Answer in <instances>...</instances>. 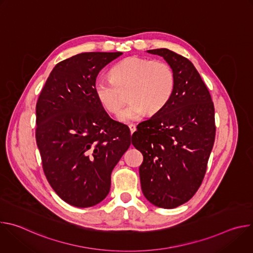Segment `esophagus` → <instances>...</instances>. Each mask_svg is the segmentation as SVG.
Returning a JSON list of instances; mask_svg holds the SVG:
<instances>
[{
  "label": "esophagus",
  "mask_w": 253,
  "mask_h": 253,
  "mask_svg": "<svg viewBox=\"0 0 253 253\" xmlns=\"http://www.w3.org/2000/svg\"><path fill=\"white\" fill-rule=\"evenodd\" d=\"M128 127H129V129H130V133H131V134H133V133L136 131V126H135L134 124H130Z\"/></svg>",
  "instance_id": "1"
}]
</instances>
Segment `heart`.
<instances>
[{
  "label": "heart",
  "mask_w": 253,
  "mask_h": 253,
  "mask_svg": "<svg viewBox=\"0 0 253 253\" xmlns=\"http://www.w3.org/2000/svg\"><path fill=\"white\" fill-rule=\"evenodd\" d=\"M110 76L95 81L94 93L101 107L110 114L119 112L123 93H128L129 103L118 115L123 123L139 120L145 112L153 115L163 110L175 88L174 72L161 60L128 57L112 67Z\"/></svg>",
  "instance_id": "1"
}]
</instances>
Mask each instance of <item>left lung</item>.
I'll use <instances>...</instances> for the list:
<instances>
[{"mask_svg":"<svg viewBox=\"0 0 253 253\" xmlns=\"http://www.w3.org/2000/svg\"><path fill=\"white\" fill-rule=\"evenodd\" d=\"M147 53L171 66L175 88L164 109L137 126L132 144L144 157L139 167L144 196L171 209L191 199L202 183L215 139L214 106L188 59L168 49Z\"/></svg>","mask_w":253,"mask_h":253,"instance_id":"obj_1","label":"left lung"}]
</instances>
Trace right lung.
Segmentation results:
<instances>
[{
    "label": "right lung",
    "mask_w": 253,
    "mask_h": 253,
    "mask_svg": "<svg viewBox=\"0 0 253 253\" xmlns=\"http://www.w3.org/2000/svg\"><path fill=\"white\" fill-rule=\"evenodd\" d=\"M123 53L89 52L58 63L36 105V141L44 173L58 196L75 207L100 203L111 173L131 144L128 128L99 104V72Z\"/></svg>",
    "instance_id": "obj_1"
}]
</instances>
